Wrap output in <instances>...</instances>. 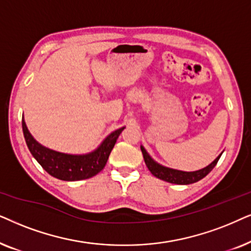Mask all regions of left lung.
Returning a JSON list of instances; mask_svg holds the SVG:
<instances>
[{"label": "left lung", "mask_w": 251, "mask_h": 251, "mask_svg": "<svg viewBox=\"0 0 251 251\" xmlns=\"http://www.w3.org/2000/svg\"><path fill=\"white\" fill-rule=\"evenodd\" d=\"M141 151L143 155V158H145V163L147 168L149 169V171L151 172L156 178L164 180V181L171 182V183H176V185H189V183L198 182L199 180L204 178L206 175H209L210 172L212 171V169L215 168L218 163V160L222 156V153L217 157V158L213 160L211 164L206 166V168L199 170V171L194 172H183V171H178V170H173L165 168V166L159 165L158 163H156L151 157L148 155V152L146 151V149L141 147Z\"/></svg>", "instance_id": "1"}]
</instances>
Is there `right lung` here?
I'll return each instance as SVG.
<instances>
[{
  "label": "right lung",
  "mask_w": 251,
  "mask_h": 251,
  "mask_svg": "<svg viewBox=\"0 0 251 251\" xmlns=\"http://www.w3.org/2000/svg\"><path fill=\"white\" fill-rule=\"evenodd\" d=\"M22 125L26 145L33 157L50 176L64 181L88 179L101 172L108 162L109 155L116 145L117 139L125 128L122 127L112 132L95 151L87 155H68V153L53 151L41 146L28 132L24 119Z\"/></svg>",
  "instance_id": "add662e5"
}]
</instances>
